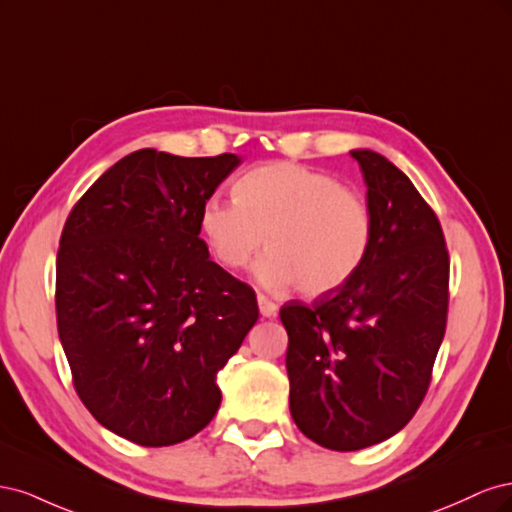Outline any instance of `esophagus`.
I'll return each mask as SVG.
<instances>
[{"mask_svg":"<svg viewBox=\"0 0 512 512\" xmlns=\"http://www.w3.org/2000/svg\"><path fill=\"white\" fill-rule=\"evenodd\" d=\"M258 309L265 318H273L277 314V305L273 301H269L265 294H258Z\"/></svg>","mask_w":512,"mask_h":512,"instance_id":"1","label":"esophagus"}]
</instances>
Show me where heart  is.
I'll use <instances>...</instances> for the list:
<instances>
[{
  "mask_svg": "<svg viewBox=\"0 0 512 512\" xmlns=\"http://www.w3.org/2000/svg\"><path fill=\"white\" fill-rule=\"evenodd\" d=\"M237 200L213 196L200 209V235L226 269H256L269 288L297 286L318 299L359 273L374 239L367 198L333 175L294 162L260 164L237 181Z\"/></svg>",
  "mask_w": 512,
  "mask_h": 512,
  "instance_id": "1",
  "label": "heart"
}]
</instances>
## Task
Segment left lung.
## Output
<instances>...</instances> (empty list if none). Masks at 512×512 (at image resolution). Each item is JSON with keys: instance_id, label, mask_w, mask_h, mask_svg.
<instances>
[{"instance_id": "obj_1", "label": "left lung", "mask_w": 512, "mask_h": 512, "mask_svg": "<svg viewBox=\"0 0 512 512\" xmlns=\"http://www.w3.org/2000/svg\"><path fill=\"white\" fill-rule=\"evenodd\" d=\"M350 156L374 213L371 250L344 288L280 309L290 414L331 451L378 444L416 414L446 331L451 269L438 215L412 181L376 151Z\"/></svg>"}]
</instances>
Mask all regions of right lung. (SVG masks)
<instances>
[{"instance_id":"obj_1","label":"right lung","mask_w":512,"mask_h":512,"mask_svg":"<svg viewBox=\"0 0 512 512\" xmlns=\"http://www.w3.org/2000/svg\"><path fill=\"white\" fill-rule=\"evenodd\" d=\"M239 162L138 149L61 230L55 309L74 389L134 444L170 446L205 429L222 401L218 371L258 320L256 292L198 237L200 209Z\"/></svg>"}]
</instances>
